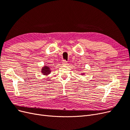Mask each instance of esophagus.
<instances>
[{
  "label": "esophagus",
  "instance_id": "1",
  "mask_svg": "<svg viewBox=\"0 0 130 130\" xmlns=\"http://www.w3.org/2000/svg\"><path fill=\"white\" fill-rule=\"evenodd\" d=\"M62 64H67V61L65 60H63L62 61Z\"/></svg>",
  "mask_w": 130,
  "mask_h": 130
}]
</instances>
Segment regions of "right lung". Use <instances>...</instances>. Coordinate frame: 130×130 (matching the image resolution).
<instances>
[{"instance_id": "obj_1", "label": "right lung", "mask_w": 130, "mask_h": 130, "mask_svg": "<svg viewBox=\"0 0 130 130\" xmlns=\"http://www.w3.org/2000/svg\"><path fill=\"white\" fill-rule=\"evenodd\" d=\"M50 72V69L48 66H45L42 69V73L44 74V75H46L49 74Z\"/></svg>"}]
</instances>
